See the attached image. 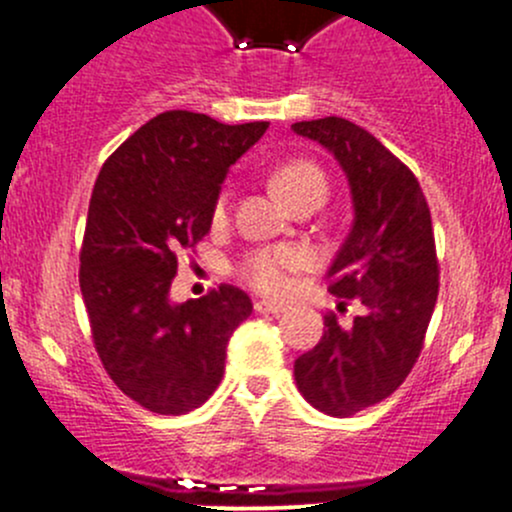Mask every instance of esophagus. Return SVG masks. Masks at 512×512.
<instances>
[{
    "label": "esophagus",
    "instance_id": "34e87169",
    "mask_svg": "<svg viewBox=\"0 0 512 512\" xmlns=\"http://www.w3.org/2000/svg\"><path fill=\"white\" fill-rule=\"evenodd\" d=\"M255 312H260V314H282V312H285V304L270 302V299H257Z\"/></svg>",
    "mask_w": 512,
    "mask_h": 512
}]
</instances>
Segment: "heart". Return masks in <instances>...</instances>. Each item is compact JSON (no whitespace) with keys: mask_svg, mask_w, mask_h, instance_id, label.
Masks as SVG:
<instances>
[{"mask_svg":"<svg viewBox=\"0 0 512 512\" xmlns=\"http://www.w3.org/2000/svg\"><path fill=\"white\" fill-rule=\"evenodd\" d=\"M275 188L289 205H299L314 195H327V178L322 170L309 160H289L282 163L272 175ZM227 208V195L223 193L215 203V215L223 218ZM309 262L307 252L294 245H265L245 252L237 262L235 272L245 285L262 294H285L294 272L304 270Z\"/></svg>","mask_w":512,"mask_h":512,"instance_id":"heart-1","label":"heart"}]
</instances>
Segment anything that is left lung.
I'll return each instance as SVG.
<instances>
[{"instance_id": "left-lung-1", "label": "left lung", "mask_w": 512, "mask_h": 512, "mask_svg": "<svg viewBox=\"0 0 512 512\" xmlns=\"http://www.w3.org/2000/svg\"><path fill=\"white\" fill-rule=\"evenodd\" d=\"M294 133L334 153L352 185L354 225L329 267V292L354 322L324 314V334L294 361L299 391L314 409L347 418L394 394L423 349L438 297L431 210L409 165L369 131L339 116L294 123Z\"/></svg>"}]
</instances>
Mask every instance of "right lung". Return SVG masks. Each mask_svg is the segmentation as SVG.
Instances as JSON below:
<instances>
[{
    "label": "right lung",
    "instance_id": "obj_1",
    "mask_svg": "<svg viewBox=\"0 0 512 512\" xmlns=\"http://www.w3.org/2000/svg\"><path fill=\"white\" fill-rule=\"evenodd\" d=\"M267 126L158 113L96 178L79 252L91 337L113 384L153 414H188L210 399L227 342L252 312L232 285L185 304H170L168 292L178 252L208 235L227 170Z\"/></svg>",
    "mask_w": 512,
    "mask_h": 512
}]
</instances>
